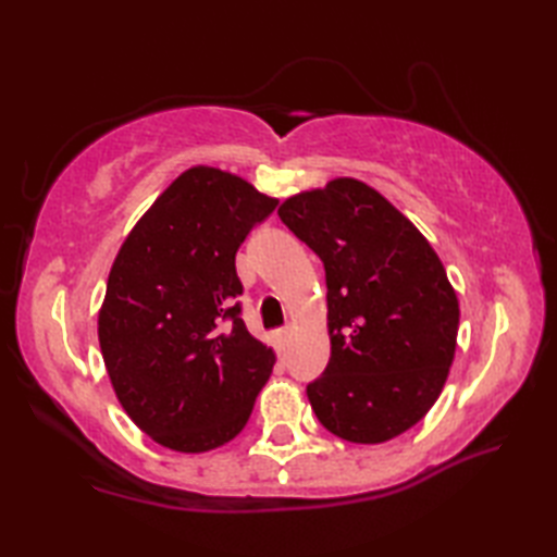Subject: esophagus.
<instances>
[{
  "mask_svg": "<svg viewBox=\"0 0 557 557\" xmlns=\"http://www.w3.org/2000/svg\"><path fill=\"white\" fill-rule=\"evenodd\" d=\"M289 333H292V327H289V325H285V327H280V330H277L275 337H277V342H280V347H285V345H287Z\"/></svg>",
  "mask_w": 557,
  "mask_h": 557,
  "instance_id": "1",
  "label": "esophagus"
}]
</instances>
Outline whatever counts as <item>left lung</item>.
Masks as SVG:
<instances>
[{"instance_id":"left-lung-1","label":"left lung","mask_w":557,"mask_h":557,"mask_svg":"<svg viewBox=\"0 0 557 557\" xmlns=\"http://www.w3.org/2000/svg\"><path fill=\"white\" fill-rule=\"evenodd\" d=\"M289 232L323 260L330 361L306 385L325 429L349 443L393 441L441 397L459 304L423 234L357 180L287 198Z\"/></svg>"}]
</instances>
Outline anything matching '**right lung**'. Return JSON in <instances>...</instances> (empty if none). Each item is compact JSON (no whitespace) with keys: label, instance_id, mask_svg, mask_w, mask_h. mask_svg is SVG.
Masks as SVG:
<instances>
[{"label":"right lung","instance_id":"1","mask_svg":"<svg viewBox=\"0 0 557 557\" xmlns=\"http://www.w3.org/2000/svg\"><path fill=\"white\" fill-rule=\"evenodd\" d=\"M275 198L239 176L191 168L150 206L110 270L98 321L124 411L176 453L242 433L275 354L246 330L234 258Z\"/></svg>","mask_w":557,"mask_h":557}]
</instances>
